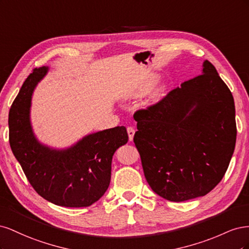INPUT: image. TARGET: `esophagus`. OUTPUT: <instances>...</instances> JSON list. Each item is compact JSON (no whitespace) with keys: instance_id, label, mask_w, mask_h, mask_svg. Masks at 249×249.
<instances>
[{"instance_id":"esophagus-1","label":"esophagus","mask_w":249,"mask_h":249,"mask_svg":"<svg viewBox=\"0 0 249 249\" xmlns=\"http://www.w3.org/2000/svg\"><path fill=\"white\" fill-rule=\"evenodd\" d=\"M126 131H127V135H129V140H130V141H133L134 135H135V130L133 129L132 126H127Z\"/></svg>"}]
</instances>
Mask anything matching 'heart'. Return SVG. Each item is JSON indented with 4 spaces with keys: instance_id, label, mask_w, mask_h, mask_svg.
I'll use <instances>...</instances> for the list:
<instances>
[{
    "instance_id": "heart-1",
    "label": "heart",
    "mask_w": 249,
    "mask_h": 249,
    "mask_svg": "<svg viewBox=\"0 0 249 249\" xmlns=\"http://www.w3.org/2000/svg\"><path fill=\"white\" fill-rule=\"evenodd\" d=\"M158 78L159 77H158L157 73H149L146 77L142 78L140 81H138L136 84L129 86L124 90H123L120 96H122L123 100H133L145 95L147 92H149V90H152V88L156 84V82L158 81ZM167 83L162 82L160 84H158L154 88L152 94L149 96V105H154L158 102H160L164 97L165 93L167 92Z\"/></svg>"
}]
</instances>
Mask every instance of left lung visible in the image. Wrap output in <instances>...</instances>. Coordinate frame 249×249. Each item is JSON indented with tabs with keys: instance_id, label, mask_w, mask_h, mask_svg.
I'll return each mask as SVG.
<instances>
[{
	"instance_id": "1",
	"label": "left lung",
	"mask_w": 249,
	"mask_h": 249,
	"mask_svg": "<svg viewBox=\"0 0 249 249\" xmlns=\"http://www.w3.org/2000/svg\"><path fill=\"white\" fill-rule=\"evenodd\" d=\"M235 103L214 65L134 114V142L148 185L159 196L185 201L214 189L236 145Z\"/></svg>"
}]
</instances>
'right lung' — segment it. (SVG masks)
Instances as JSON below:
<instances>
[{
    "label": "right lung",
    "mask_w": 249,
    "mask_h": 249,
    "mask_svg": "<svg viewBox=\"0 0 249 249\" xmlns=\"http://www.w3.org/2000/svg\"><path fill=\"white\" fill-rule=\"evenodd\" d=\"M48 72V66L35 69L14 100L8 118L10 147L41 197L61 207H89L107 191L113 155L129 136L123 125L88 134L65 148L41 143L32 127L31 105Z\"/></svg>",
    "instance_id": "1"
}]
</instances>
